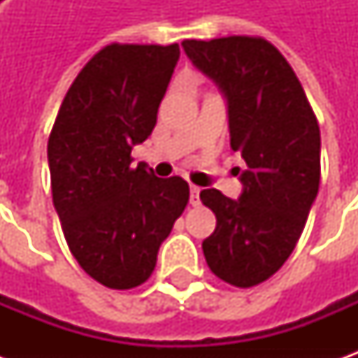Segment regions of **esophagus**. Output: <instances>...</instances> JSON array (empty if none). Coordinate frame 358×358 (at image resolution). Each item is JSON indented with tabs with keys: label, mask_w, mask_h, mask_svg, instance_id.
<instances>
[{
	"label": "esophagus",
	"mask_w": 358,
	"mask_h": 358,
	"mask_svg": "<svg viewBox=\"0 0 358 358\" xmlns=\"http://www.w3.org/2000/svg\"><path fill=\"white\" fill-rule=\"evenodd\" d=\"M199 194H201V187L189 186V203H192L194 207H197V205L201 203V199H199Z\"/></svg>",
	"instance_id": "obj_1"
}]
</instances>
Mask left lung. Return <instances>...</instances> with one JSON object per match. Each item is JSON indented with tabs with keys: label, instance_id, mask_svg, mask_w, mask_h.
Wrapping results in <instances>:
<instances>
[{
	"label": "left lung",
	"instance_id": "8db88e82",
	"mask_svg": "<svg viewBox=\"0 0 358 358\" xmlns=\"http://www.w3.org/2000/svg\"><path fill=\"white\" fill-rule=\"evenodd\" d=\"M182 48L224 92L230 148L248 164L238 201L215 187L199 194L217 217L205 261L226 284L253 287L282 268L303 234L320 184L318 120L289 63L261 36Z\"/></svg>",
	"mask_w": 358,
	"mask_h": 358
}]
</instances>
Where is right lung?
Masks as SVG:
<instances>
[{
    "label": "right lung",
    "mask_w": 358,
    "mask_h": 358,
    "mask_svg": "<svg viewBox=\"0 0 358 358\" xmlns=\"http://www.w3.org/2000/svg\"><path fill=\"white\" fill-rule=\"evenodd\" d=\"M178 43H109L84 65L48 141L51 194L66 245L110 289H132L155 270L159 248L189 201L184 178L132 169L178 63Z\"/></svg>",
    "instance_id": "1"
}]
</instances>
